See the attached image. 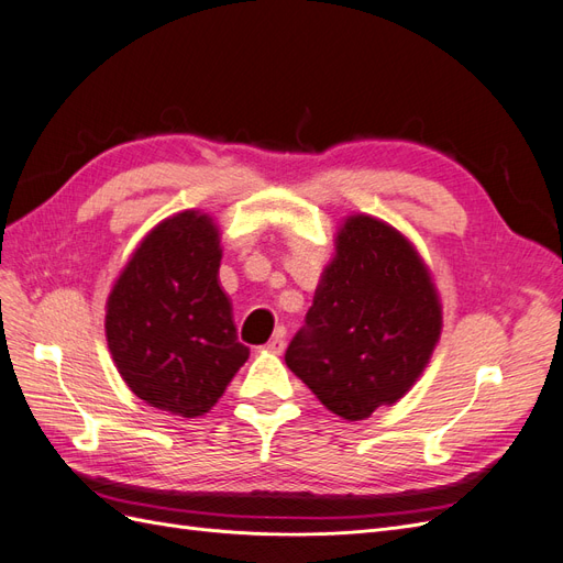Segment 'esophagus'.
<instances>
[{
  "mask_svg": "<svg viewBox=\"0 0 563 563\" xmlns=\"http://www.w3.org/2000/svg\"><path fill=\"white\" fill-rule=\"evenodd\" d=\"M284 331H277L275 335H272L269 340H267V345L263 347L265 352H272V354H282L284 352Z\"/></svg>",
  "mask_w": 563,
  "mask_h": 563,
  "instance_id": "34e87169",
  "label": "esophagus"
}]
</instances>
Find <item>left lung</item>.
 I'll return each instance as SVG.
<instances>
[{"instance_id": "obj_1", "label": "left lung", "mask_w": 563, "mask_h": 563, "mask_svg": "<svg viewBox=\"0 0 563 563\" xmlns=\"http://www.w3.org/2000/svg\"><path fill=\"white\" fill-rule=\"evenodd\" d=\"M286 366L343 420L397 404L428 368L441 338L430 267L397 228L352 213L338 228Z\"/></svg>"}]
</instances>
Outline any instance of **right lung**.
<instances>
[{
  "label": "right lung",
  "instance_id": "1",
  "mask_svg": "<svg viewBox=\"0 0 563 563\" xmlns=\"http://www.w3.org/2000/svg\"><path fill=\"white\" fill-rule=\"evenodd\" d=\"M220 228L187 209L135 246L106 302L112 362L135 397L180 418L209 413L249 360L218 279Z\"/></svg>",
  "mask_w": 563,
  "mask_h": 563
}]
</instances>
